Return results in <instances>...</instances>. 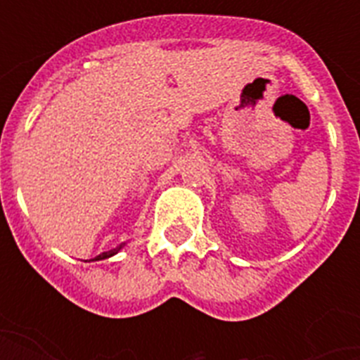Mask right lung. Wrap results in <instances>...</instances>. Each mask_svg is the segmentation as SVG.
I'll return each instance as SVG.
<instances>
[{
    "instance_id": "add662e5",
    "label": "right lung",
    "mask_w": 360,
    "mask_h": 360,
    "mask_svg": "<svg viewBox=\"0 0 360 360\" xmlns=\"http://www.w3.org/2000/svg\"><path fill=\"white\" fill-rule=\"evenodd\" d=\"M123 245H125V243H123ZM123 245H119L117 249L108 250V252H102V255H98V257H96L94 260H103V258H110V257H113V255H117V252H119V250H121V247H123Z\"/></svg>"
}]
</instances>
